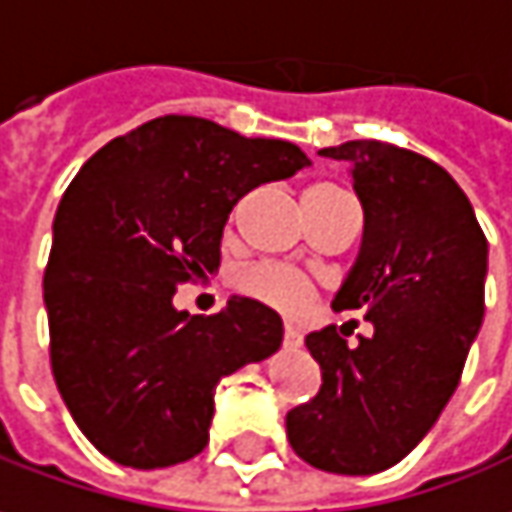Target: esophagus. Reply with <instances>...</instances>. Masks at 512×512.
<instances>
[{
    "instance_id": "esophagus-1",
    "label": "esophagus",
    "mask_w": 512,
    "mask_h": 512,
    "mask_svg": "<svg viewBox=\"0 0 512 512\" xmlns=\"http://www.w3.org/2000/svg\"><path fill=\"white\" fill-rule=\"evenodd\" d=\"M283 344L289 346V349H295V346L303 344V332H300L298 326H289V323H286V329H283Z\"/></svg>"
}]
</instances>
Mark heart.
Masks as SVG:
<instances>
[{"label": "heart", "mask_w": 512, "mask_h": 512, "mask_svg": "<svg viewBox=\"0 0 512 512\" xmlns=\"http://www.w3.org/2000/svg\"><path fill=\"white\" fill-rule=\"evenodd\" d=\"M237 289L246 298L257 300L269 309H278L283 315H300L315 295L312 283L300 272L289 266H278V263H260L240 272Z\"/></svg>", "instance_id": "b5f03b06"}]
</instances>
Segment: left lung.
I'll list each match as a JSON object with an SVG mask.
<instances>
[{
	"mask_svg": "<svg viewBox=\"0 0 512 512\" xmlns=\"http://www.w3.org/2000/svg\"><path fill=\"white\" fill-rule=\"evenodd\" d=\"M346 160L364 209L361 249L332 309H361L372 335H306L321 392L286 415L292 450L335 476H372L410 456L453 398L484 321L487 240L444 168L398 145L321 148Z\"/></svg>",
	"mask_w": 512,
	"mask_h": 512,
	"instance_id": "1",
	"label": "left lung"
}]
</instances>
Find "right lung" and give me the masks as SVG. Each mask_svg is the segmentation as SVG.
Wrapping results in <instances>:
<instances>
[{
	"label": "right lung",
	"mask_w": 512,
	"mask_h": 512,
	"mask_svg": "<svg viewBox=\"0 0 512 512\" xmlns=\"http://www.w3.org/2000/svg\"><path fill=\"white\" fill-rule=\"evenodd\" d=\"M303 166L295 143L171 114L79 168L54 217L45 309L59 395L102 456L134 470L189 461L209 441L220 378L278 352L275 309L232 298L203 318L174 292L217 272L243 194Z\"/></svg>",
	"instance_id": "1"
}]
</instances>
